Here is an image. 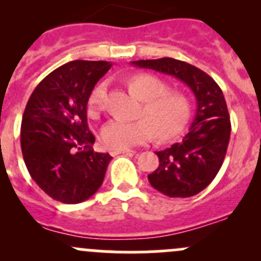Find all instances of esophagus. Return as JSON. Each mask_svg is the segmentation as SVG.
<instances>
[{"mask_svg":"<svg viewBox=\"0 0 261 261\" xmlns=\"http://www.w3.org/2000/svg\"><path fill=\"white\" fill-rule=\"evenodd\" d=\"M131 152H135L134 150H130V149H125V150H112L110 154L112 155V156H116V155L118 154H131Z\"/></svg>","mask_w":261,"mask_h":261,"instance_id":"obj_1","label":"esophagus"}]
</instances>
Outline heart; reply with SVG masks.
<instances>
[{
  "label": "heart",
  "instance_id": "obj_1",
  "mask_svg": "<svg viewBox=\"0 0 261 261\" xmlns=\"http://www.w3.org/2000/svg\"><path fill=\"white\" fill-rule=\"evenodd\" d=\"M127 88L141 101L139 120L134 122L111 121L101 131L102 143L112 150H125L151 140L172 141L183 134L192 116L188 97L149 73H136L126 81ZM106 84L93 88L88 97V114L97 117L105 109Z\"/></svg>",
  "mask_w": 261,
  "mask_h": 261
}]
</instances>
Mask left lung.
<instances>
[{
	"instance_id": "left-lung-1",
	"label": "left lung",
	"mask_w": 261,
	"mask_h": 261,
	"mask_svg": "<svg viewBox=\"0 0 261 261\" xmlns=\"http://www.w3.org/2000/svg\"><path fill=\"white\" fill-rule=\"evenodd\" d=\"M134 65L174 75L193 91L197 114L181 143L156 151L159 167L147 175L150 184L168 197L196 196L215 179L222 167L231 122L218 84L203 70L173 58L136 60Z\"/></svg>"
}]
</instances>
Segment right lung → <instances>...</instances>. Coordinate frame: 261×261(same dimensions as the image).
<instances>
[{
    "label": "right lung",
    "instance_id": "add662e5",
    "mask_svg": "<svg viewBox=\"0 0 261 261\" xmlns=\"http://www.w3.org/2000/svg\"><path fill=\"white\" fill-rule=\"evenodd\" d=\"M111 64L73 60L34 89L21 122L23 162L35 183L55 201L81 203L103 181L112 156L96 152L87 123L91 92Z\"/></svg>",
    "mask_w": 261,
    "mask_h": 261
}]
</instances>
